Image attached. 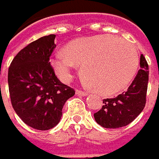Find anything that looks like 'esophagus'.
Returning <instances> with one entry per match:
<instances>
[{"label":"esophagus","mask_w":159,"mask_h":159,"mask_svg":"<svg viewBox=\"0 0 159 159\" xmlns=\"http://www.w3.org/2000/svg\"><path fill=\"white\" fill-rule=\"evenodd\" d=\"M76 95H81V96H86V95H88V93H87V92H84V91H82V90L77 89V90H76Z\"/></svg>","instance_id":"obj_1"}]
</instances>
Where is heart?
Masks as SVG:
<instances>
[{"mask_svg": "<svg viewBox=\"0 0 159 159\" xmlns=\"http://www.w3.org/2000/svg\"><path fill=\"white\" fill-rule=\"evenodd\" d=\"M53 69L63 82H69L76 66H81L83 81L102 95L124 89L135 75L139 65L137 49L112 35H97L71 40L64 53L51 59Z\"/></svg>", "mask_w": 159, "mask_h": 159, "instance_id": "obj_1", "label": "heart"}]
</instances>
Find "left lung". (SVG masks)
<instances>
[{
  "label": "left lung",
  "mask_w": 159,
  "mask_h": 159,
  "mask_svg": "<svg viewBox=\"0 0 159 159\" xmlns=\"http://www.w3.org/2000/svg\"><path fill=\"white\" fill-rule=\"evenodd\" d=\"M138 73L126 91L114 98L102 100L103 105L94 114L95 121L105 128H119L130 124L146 104L149 81V65L141 55Z\"/></svg>",
  "instance_id": "obj_1"
}]
</instances>
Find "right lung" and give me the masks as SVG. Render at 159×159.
Returning a JSON list of instances; mask_svg holds the SVG:
<instances>
[{
    "mask_svg": "<svg viewBox=\"0 0 159 159\" xmlns=\"http://www.w3.org/2000/svg\"><path fill=\"white\" fill-rule=\"evenodd\" d=\"M55 34L41 37L21 49L9 65L11 104L18 117L37 130L57 125L65 102L75 90L57 79L49 62L56 48Z\"/></svg>",
    "mask_w": 159,
    "mask_h": 159,
    "instance_id": "add662e5",
    "label": "right lung"
}]
</instances>
